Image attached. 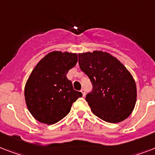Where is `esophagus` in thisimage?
I'll return each mask as SVG.
<instances>
[{"mask_svg":"<svg viewBox=\"0 0 155 155\" xmlns=\"http://www.w3.org/2000/svg\"><path fill=\"white\" fill-rule=\"evenodd\" d=\"M80 92H82L83 96H84V97H85V89L84 88H82V89L80 90Z\"/></svg>","mask_w":155,"mask_h":155,"instance_id":"34e87169","label":"esophagus"}]
</instances>
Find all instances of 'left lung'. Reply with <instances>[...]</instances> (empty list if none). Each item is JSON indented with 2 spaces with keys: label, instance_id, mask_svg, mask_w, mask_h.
I'll return each instance as SVG.
<instances>
[{
  "label": "left lung",
  "instance_id": "obj_1",
  "mask_svg": "<svg viewBox=\"0 0 155 155\" xmlns=\"http://www.w3.org/2000/svg\"><path fill=\"white\" fill-rule=\"evenodd\" d=\"M79 65L92 84V91L86 96L92 113L109 123L126 119L134 108L137 87L125 66L101 51L79 54Z\"/></svg>",
  "mask_w": 155,
  "mask_h": 155
}]
</instances>
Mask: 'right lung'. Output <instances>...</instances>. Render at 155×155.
Segmentation results:
<instances>
[{"mask_svg": "<svg viewBox=\"0 0 155 155\" xmlns=\"http://www.w3.org/2000/svg\"><path fill=\"white\" fill-rule=\"evenodd\" d=\"M77 61V54L53 51L34 68L25 84V99L36 120L47 125L55 124L69 113L73 102L82 97L67 78Z\"/></svg>", "mask_w": 155, "mask_h": 155, "instance_id": "add662e5", "label": "right lung"}]
</instances>
